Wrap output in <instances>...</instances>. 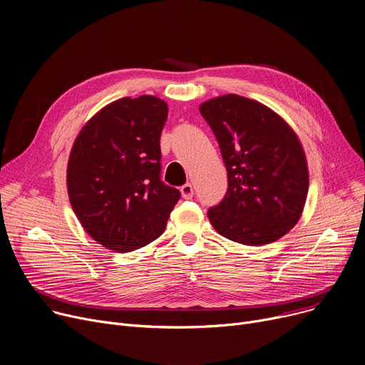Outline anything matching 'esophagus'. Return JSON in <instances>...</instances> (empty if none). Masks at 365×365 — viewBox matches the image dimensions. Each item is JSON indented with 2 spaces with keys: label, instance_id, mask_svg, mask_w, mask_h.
Here are the masks:
<instances>
[{
  "label": "esophagus",
  "instance_id": "obj_1",
  "mask_svg": "<svg viewBox=\"0 0 365 365\" xmlns=\"http://www.w3.org/2000/svg\"><path fill=\"white\" fill-rule=\"evenodd\" d=\"M180 192H182V197H183L185 200L192 198V197H194V186L190 185V183H186V185H183V186L180 187Z\"/></svg>",
  "mask_w": 365,
  "mask_h": 365
}]
</instances>
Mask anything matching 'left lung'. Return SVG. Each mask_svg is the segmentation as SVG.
<instances>
[{
  "mask_svg": "<svg viewBox=\"0 0 365 365\" xmlns=\"http://www.w3.org/2000/svg\"><path fill=\"white\" fill-rule=\"evenodd\" d=\"M227 171L225 198L210 223L231 241L271 244L299 222L309 173L303 146L277 112L253 99L225 94L200 105Z\"/></svg>",
  "mask_w": 365,
  "mask_h": 365,
  "instance_id": "obj_1",
  "label": "left lung"
}]
</instances>
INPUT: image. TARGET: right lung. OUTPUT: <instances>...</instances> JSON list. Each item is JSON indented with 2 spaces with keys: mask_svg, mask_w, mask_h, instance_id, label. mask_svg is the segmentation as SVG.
Listing matches in <instances>:
<instances>
[{
  "mask_svg": "<svg viewBox=\"0 0 365 365\" xmlns=\"http://www.w3.org/2000/svg\"><path fill=\"white\" fill-rule=\"evenodd\" d=\"M168 106L155 96L115 101L91 117L69 153L66 185L84 231L118 253L157 240L180 198L161 182Z\"/></svg>",
  "mask_w": 365,
  "mask_h": 365,
  "instance_id": "obj_1",
  "label": "right lung"
}]
</instances>
